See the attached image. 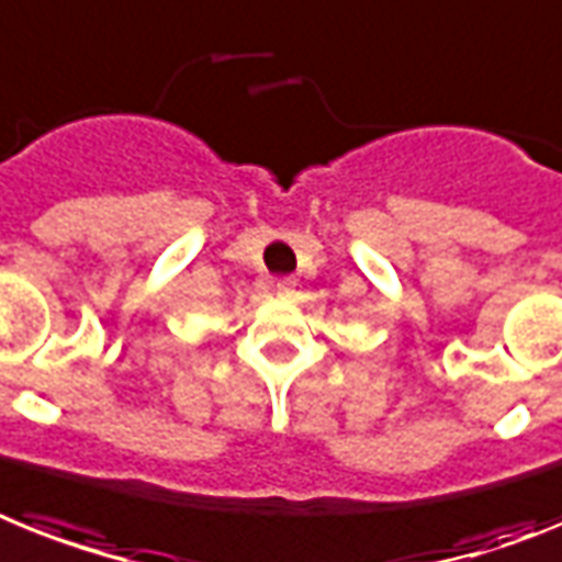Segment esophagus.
<instances>
[{
    "label": "esophagus",
    "instance_id": "esophagus-1",
    "mask_svg": "<svg viewBox=\"0 0 562 562\" xmlns=\"http://www.w3.org/2000/svg\"><path fill=\"white\" fill-rule=\"evenodd\" d=\"M276 292H278V299H292V292H295V281H292V278H278Z\"/></svg>",
    "mask_w": 562,
    "mask_h": 562
}]
</instances>
